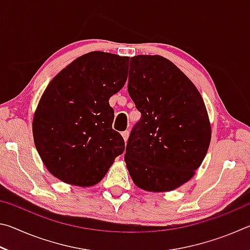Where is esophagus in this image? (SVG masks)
Here are the masks:
<instances>
[{
    "label": "esophagus",
    "instance_id": "1",
    "mask_svg": "<svg viewBox=\"0 0 250 250\" xmlns=\"http://www.w3.org/2000/svg\"><path fill=\"white\" fill-rule=\"evenodd\" d=\"M121 134H122V137H124L125 141L128 140V138H129V130H125V131H124V132H122Z\"/></svg>",
    "mask_w": 250,
    "mask_h": 250
}]
</instances>
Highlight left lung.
<instances>
[{"label":"left lung","instance_id":"left-lung-1","mask_svg":"<svg viewBox=\"0 0 250 250\" xmlns=\"http://www.w3.org/2000/svg\"><path fill=\"white\" fill-rule=\"evenodd\" d=\"M128 92L141 112L125 147L130 176L146 191H172L191 179L208 150L204 101L191 80L159 55L131 58Z\"/></svg>","mask_w":250,"mask_h":250}]
</instances>
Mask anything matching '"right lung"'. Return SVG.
Masks as SVG:
<instances>
[{
	"label": "right lung",
	"mask_w": 250,
	"mask_h": 250,
	"mask_svg": "<svg viewBox=\"0 0 250 250\" xmlns=\"http://www.w3.org/2000/svg\"><path fill=\"white\" fill-rule=\"evenodd\" d=\"M128 57L91 52L62 69L46 88L33 120L36 149L57 179L92 186L107 174L125 140L112 129L109 98L125 86Z\"/></svg>",
	"instance_id": "right-lung-1"
}]
</instances>
